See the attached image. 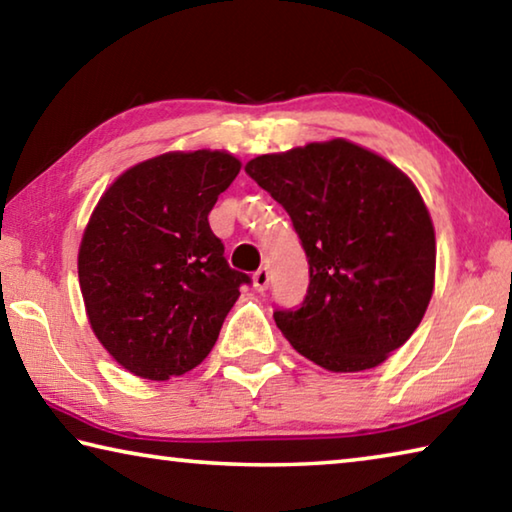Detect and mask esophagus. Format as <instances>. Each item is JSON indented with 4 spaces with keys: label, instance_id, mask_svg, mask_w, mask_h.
<instances>
[{
    "label": "esophagus",
    "instance_id": "obj_1",
    "mask_svg": "<svg viewBox=\"0 0 512 512\" xmlns=\"http://www.w3.org/2000/svg\"><path fill=\"white\" fill-rule=\"evenodd\" d=\"M268 284H271V271H268V268H259V271L253 275V287L257 291H266Z\"/></svg>",
    "mask_w": 512,
    "mask_h": 512
}]
</instances>
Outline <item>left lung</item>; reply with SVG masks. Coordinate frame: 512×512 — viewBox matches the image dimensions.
I'll use <instances>...</instances> for the list:
<instances>
[{"mask_svg":"<svg viewBox=\"0 0 512 512\" xmlns=\"http://www.w3.org/2000/svg\"><path fill=\"white\" fill-rule=\"evenodd\" d=\"M246 173L307 253L305 302L273 314L284 339L332 372L384 363L418 329L436 280V232L413 180L341 137L257 155Z\"/></svg>","mask_w":512,"mask_h":512,"instance_id":"left-lung-1","label":"left lung"}]
</instances>
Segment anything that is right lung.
<instances>
[{
	"label": "right lung",
	"instance_id": "add662e5",
	"mask_svg": "<svg viewBox=\"0 0 512 512\" xmlns=\"http://www.w3.org/2000/svg\"><path fill=\"white\" fill-rule=\"evenodd\" d=\"M239 169L228 151H169L126 169L94 207L79 248L85 314L133 375L167 381L196 368L250 282L207 221Z\"/></svg>",
	"mask_w": 512,
	"mask_h": 512
}]
</instances>
